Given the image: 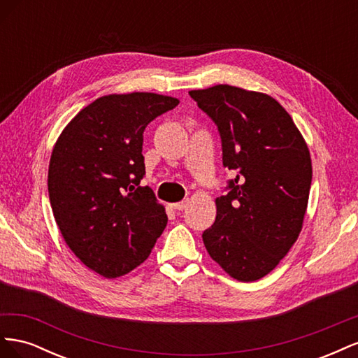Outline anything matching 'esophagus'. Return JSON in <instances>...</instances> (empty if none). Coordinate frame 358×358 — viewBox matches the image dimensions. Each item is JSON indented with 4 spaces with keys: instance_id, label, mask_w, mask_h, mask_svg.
<instances>
[{
    "instance_id": "34e87169",
    "label": "esophagus",
    "mask_w": 358,
    "mask_h": 358,
    "mask_svg": "<svg viewBox=\"0 0 358 358\" xmlns=\"http://www.w3.org/2000/svg\"><path fill=\"white\" fill-rule=\"evenodd\" d=\"M188 203H189V200H182V201H178V203H173L171 208L176 209V210H183V209L188 208Z\"/></svg>"
}]
</instances>
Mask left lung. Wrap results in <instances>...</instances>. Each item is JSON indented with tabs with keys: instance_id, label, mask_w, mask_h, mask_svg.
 Wrapping results in <instances>:
<instances>
[{
	"instance_id": "obj_1",
	"label": "left lung",
	"mask_w": 358,
	"mask_h": 358,
	"mask_svg": "<svg viewBox=\"0 0 358 358\" xmlns=\"http://www.w3.org/2000/svg\"><path fill=\"white\" fill-rule=\"evenodd\" d=\"M189 95L218 127L222 164L234 173L215 200L204 246L231 278L252 282L272 272L301 231L312 182L308 145L267 94L216 85Z\"/></svg>"
}]
</instances>
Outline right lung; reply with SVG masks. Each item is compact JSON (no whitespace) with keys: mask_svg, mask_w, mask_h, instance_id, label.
Segmentation results:
<instances>
[{"mask_svg":"<svg viewBox=\"0 0 358 358\" xmlns=\"http://www.w3.org/2000/svg\"><path fill=\"white\" fill-rule=\"evenodd\" d=\"M179 104L152 92L104 95L64 128L52 150L49 200L59 231L80 262L104 278L131 272L167 225L142 155L149 122Z\"/></svg>","mask_w":358,"mask_h":358,"instance_id":"add662e5","label":"right lung"}]
</instances>
